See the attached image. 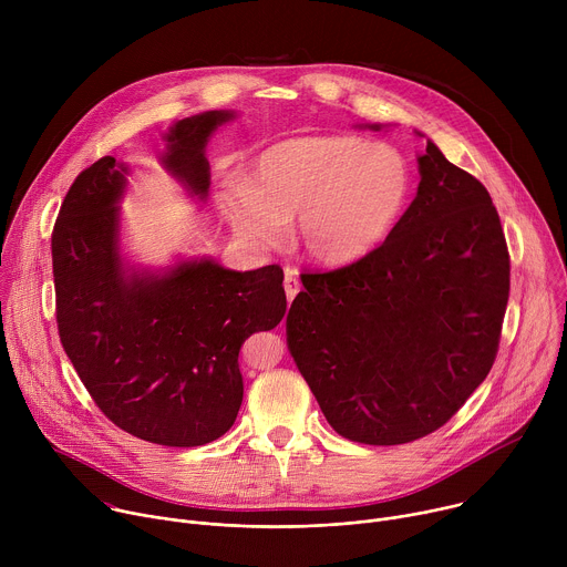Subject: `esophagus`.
I'll list each match as a JSON object with an SVG mask.
<instances>
[{"label": "esophagus", "mask_w": 567, "mask_h": 567, "mask_svg": "<svg viewBox=\"0 0 567 567\" xmlns=\"http://www.w3.org/2000/svg\"><path fill=\"white\" fill-rule=\"evenodd\" d=\"M300 291V280H298V274L296 269H285V293H287V300L291 302L296 298V293Z\"/></svg>", "instance_id": "34e87169"}]
</instances>
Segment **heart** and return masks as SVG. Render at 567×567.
I'll return each instance as SVG.
<instances>
[{"label":"heart","instance_id":"heart-1","mask_svg":"<svg viewBox=\"0 0 567 567\" xmlns=\"http://www.w3.org/2000/svg\"><path fill=\"white\" fill-rule=\"evenodd\" d=\"M411 197L399 150L352 136H293L262 150L247 179H230L217 208L235 237L276 251L293 219L296 249L318 267H346L377 251Z\"/></svg>","mask_w":567,"mask_h":567}]
</instances>
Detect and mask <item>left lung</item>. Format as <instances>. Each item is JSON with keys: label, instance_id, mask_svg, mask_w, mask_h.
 <instances>
[{"label": "left lung", "instance_id": "obj_1", "mask_svg": "<svg viewBox=\"0 0 567 567\" xmlns=\"http://www.w3.org/2000/svg\"><path fill=\"white\" fill-rule=\"evenodd\" d=\"M417 164V195L383 245L350 267L302 274L287 313L289 352L322 415L372 446L420 440L460 411L494 365L509 298L487 188L431 138Z\"/></svg>", "mask_w": 567, "mask_h": 567}]
</instances>
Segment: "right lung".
I'll return each instance as SVG.
<instances>
[{
    "instance_id": "obj_1",
    "label": "right lung",
    "mask_w": 567,
    "mask_h": 567,
    "mask_svg": "<svg viewBox=\"0 0 567 567\" xmlns=\"http://www.w3.org/2000/svg\"><path fill=\"white\" fill-rule=\"evenodd\" d=\"M233 110L177 121L158 161L197 202L208 199L206 145ZM130 166L99 158L71 184L51 239L60 341L99 409L161 446L221 437L245 396L239 348L287 311L282 269L233 271L206 256L138 267L121 247Z\"/></svg>"
}]
</instances>
